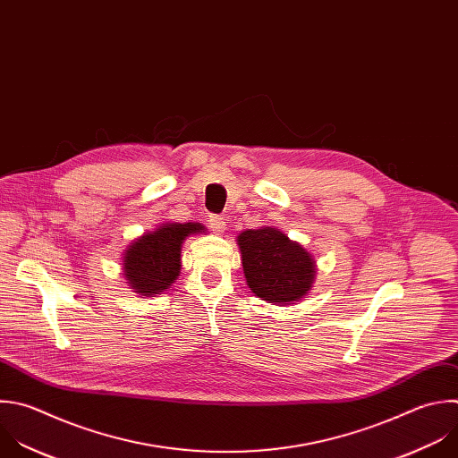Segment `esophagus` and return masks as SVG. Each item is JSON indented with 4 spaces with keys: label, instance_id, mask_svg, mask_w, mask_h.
Returning a JSON list of instances; mask_svg holds the SVG:
<instances>
[{
    "label": "esophagus",
    "instance_id": "34e87169",
    "mask_svg": "<svg viewBox=\"0 0 458 458\" xmlns=\"http://www.w3.org/2000/svg\"><path fill=\"white\" fill-rule=\"evenodd\" d=\"M208 225H210V228H212L216 233H225V230H226V221H225L221 216H210Z\"/></svg>",
    "mask_w": 458,
    "mask_h": 458
}]
</instances>
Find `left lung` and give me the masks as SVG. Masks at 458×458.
Listing matches in <instances>:
<instances>
[{
	"mask_svg": "<svg viewBox=\"0 0 458 458\" xmlns=\"http://www.w3.org/2000/svg\"><path fill=\"white\" fill-rule=\"evenodd\" d=\"M248 287L267 303L291 306L306 298L317 278V260L300 242L273 226L237 235Z\"/></svg>",
	"mask_w": 458,
	"mask_h": 458,
	"instance_id": "1",
	"label": "left lung"
}]
</instances>
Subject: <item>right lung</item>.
Masks as SVG:
<instances>
[{
	"mask_svg": "<svg viewBox=\"0 0 458 458\" xmlns=\"http://www.w3.org/2000/svg\"><path fill=\"white\" fill-rule=\"evenodd\" d=\"M201 223H162L132 239L122 253V275L141 298L164 294L182 271L187 237L205 233Z\"/></svg>",
	"mask_w": 458,
	"mask_h": 458,
	"instance_id": "1",
	"label": "right lung"
}]
</instances>
